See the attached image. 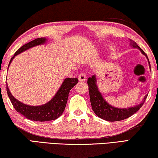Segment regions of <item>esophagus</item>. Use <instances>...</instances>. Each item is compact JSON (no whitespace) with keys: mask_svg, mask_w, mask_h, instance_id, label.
<instances>
[{"mask_svg":"<svg viewBox=\"0 0 158 158\" xmlns=\"http://www.w3.org/2000/svg\"><path fill=\"white\" fill-rule=\"evenodd\" d=\"M78 79L79 80V81H85V80H86V76H85V74L81 73V74H79Z\"/></svg>","mask_w":158,"mask_h":158,"instance_id":"esophagus-1","label":"esophagus"}]
</instances>
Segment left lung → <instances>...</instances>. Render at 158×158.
Wrapping results in <instances>:
<instances>
[{"label":"left lung","instance_id":"left-lung-1","mask_svg":"<svg viewBox=\"0 0 158 158\" xmlns=\"http://www.w3.org/2000/svg\"><path fill=\"white\" fill-rule=\"evenodd\" d=\"M130 45L134 48H138L141 53L145 55L146 58H148L146 53L138 46L135 42H134L132 40H130ZM150 68H151V66H150ZM87 84L89 85L90 100V103H91L93 111L99 118L105 120L106 121H120L132 116L142 106L147 96H148V95H146L144 97L143 101L139 105L128 109H118L109 105L104 100L102 96L101 95V93L99 92L98 86L96 85V79L94 75L88 79Z\"/></svg>","mask_w":158,"mask_h":158}]
</instances>
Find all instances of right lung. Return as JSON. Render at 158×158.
Returning <instances> with one entry per match:
<instances>
[{
    "instance_id": "1",
    "label": "right lung",
    "mask_w": 158,
    "mask_h": 158,
    "mask_svg": "<svg viewBox=\"0 0 158 158\" xmlns=\"http://www.w3.org/2000/svg\"><path fill=\"white\" fill-rule=\"evenodd\" d=\"M45 41H46V39L44 37H40V38H37L27 44L23 45L15 53V55L13 56L10 61L9 65L15 56L23 52V51L28 49L29 48L43 44ZM78 82L79 80L77 78L65 79L54 97L48 103L38 106H28L21 103V102L16 100L12 95L8 89V87H7V85L6 88L7 95H8L10 100L16 111L23 115L26 118L31 120V121L44 122L56 120L62 115L64 110H65L69 90L73 89Z\"/></svg>"
}]
</instances>
